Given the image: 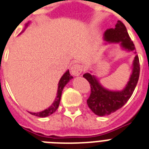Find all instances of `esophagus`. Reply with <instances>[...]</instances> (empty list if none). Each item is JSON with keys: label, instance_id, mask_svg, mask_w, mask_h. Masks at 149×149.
<instances>
[{"label": "esophagus", "instance_id": "obj_1", "mask_svg": "<svg viewBox=\"0 0 149 149\" xmlns=\"http://www.w3.org/2000/svg\"><path fill=\"white\" fill-rule=\"evenodd\" d=\"M71 74L73 76H79L83 70V65L79 63H75L71 66Z\"/></svg>", "mask_w": 149, "mask_h": 149}]
</instances>
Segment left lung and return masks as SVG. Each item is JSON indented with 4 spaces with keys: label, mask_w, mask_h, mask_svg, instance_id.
I'll return each mask as SVG.
<instances>
[{
    "label": "left lung",
    "mask_w": 149,
    "mask_h": 149,
    "mask_svg": "<svg viewBox=\"0 0 149 149\" xmlns=\"http://www.w3.org/2000/svg\"><path fill=\"white\" fill-rule=\"evenodd\" d=\"M104 38L108 42L120 43L122 47L129 50H135L133 42L131 40L126 27L122 21L118 20L114 29H109L105 32ZM136 53V52H135ZM140 73L139 56L136 54L133 61V70L129 83L123 91L112 92L104 89L93 76L86 73L83 77L90 84L91 92L87 100L89 108L97 116H108L122 108L130 99L137 85Z\"/></svg>",
    "instance_id": "obj_1"
}]
</instances>
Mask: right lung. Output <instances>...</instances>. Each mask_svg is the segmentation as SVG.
<instances>
[{
    "mask_svg": "<svg viewBox=\"0 0 149 149\" xmlns=\"http://www.w3.org/2000/svg\"><path fill=\"white\" fill-rule=\"evenodd\" d=\"M73 77H72L70 73V71H66L64 75L61 77L60 82H59V86H58V91H57V96L56 98L55 101L50 107H49L48 109H47L46 110L43 111V112H37V113H32V112H30L31 114L33 115V116H36L40 117V118H43V117H47L50 116L51 114H53L54 112H55V111L57 109L58 106H59V104L60 102V99H61V95H62V91L63 89L64 88L65 85L66 83H68L70 79H71Z\"/></svg>",
    "mask_w": 149,
    "mask_h": 149,
    "instance_id": "right-lung-1",
    "label": "right lung"
}]
</instances>
